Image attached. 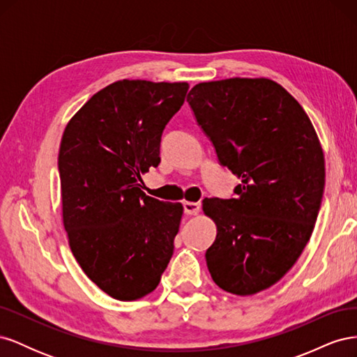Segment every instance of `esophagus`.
I'll return each mask as SVG.
<instances>
[{"label":"esophagus","mask_w":357,"mask_h":357,"mask_svg":"<svg viewBox=\"0 0 357 357\" xmlns=\"http://www.w3.org/2000/svg\"><path fill=\"white\" fill-rule=\"evenodd\" d=\"M183 208H185V213L188 215H197L201 210V204L199 202H183Z\"/></svg>","instance_id":"1"}]
</instances>
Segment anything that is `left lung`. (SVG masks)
I'll return each mask as SVG.
<instances>
[{
  "mask_svg": "<svg viewBox=\"0 0 357 357\" xmlns=\"http://www.w3.org/2000/svg\"><path fill=\"white\" fill-rule=\"evenodd\" d=\"M188 102L220 165L241 178L236 198H205L218 226L205 253L214 283L234 295L265 290L295 265L314 229L325 158L301 104L269 79L195 84Z\"/></svg>",
  "mask_w": 357,
  "mask_h": 357,
  "instance_id": "8db88e82",
  "label": "left lung"
}]
</instances>
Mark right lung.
I'll return each mask as SVG.
<instances>
[{
    "label": "right lung",
    "instance_id": "add662e5",
    "mask_svg": "<svg viewBox=\"0 0 357 357\" xmlns=\"http://www.w3.org/2000/svg\"><path fill=\"white\" fill-rule=\"evenodd\" d=\"M188 89L186 82H114L63 131V228L84 274L114 299L153 291L174 252L183 205L147 197L139 181L159 165L162 132Z\"/></svg>",
    "mask_w": 357,
    "mask_h": 357
}]
</instances>
